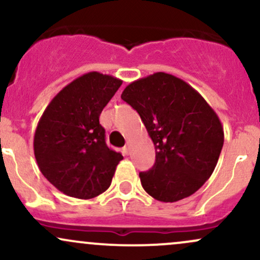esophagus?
Segmentation results:
<instances>
[{
	"mask_svg": "<svg viewBox=\"0 0 260 260\" xmlns=\"http://www.w3.org/2000/svg\"><path fill=\"white\" fill-rule=\"evenodd\" d=\"M122 151H123V154H124V155H128V154H129V144L124 145L123 149H122Z\"/></svg>",
	"mask_w": 260,
	"mask_h": 260,
	"instance_id": "esophagus-1",
	"label": "esophagus"
}]
</instances>
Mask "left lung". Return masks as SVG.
I'll return each mask as SVG.
<instances>
[{
    "label": "left lung",
    "instance_id": "obj_1",
    "mask_svg": "<svg viewBox=\"0 0 260 260\" xmlns=\"http://www.w3.org/2000/svg\"><path fill=\"white\" fill-rule=\"evenodd\" d=\"M121 98L139 113L154 143V166L139 174L145 192L165 203L196 193L215 170L223 145L216 112L188 83L164 72L134 80Z\"/></svg>",
    "mask_w": 260,
    "mask_h": 260
}]
</instances>
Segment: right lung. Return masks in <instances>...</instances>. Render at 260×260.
I'll list each match as a JSON object with an SVG mask.
<instances>
[{"mask_svg": "<svg viewBox=\"0 0 260 260\" xmlns=\"http://www.w3.org/2000/svg\"><path fill=\"white\" fill-rule=\"evenodd\" d=\"M121 84L109 74H83L50 101L39 120L35 159L41 174L66 196L91 199L111 184L123 156L106 145L99 116Z\"/></svg>", "mask_w": 260, "mask_h": 260, "instance_id": "add662e5", "label": "right lung"}]
</instances>
